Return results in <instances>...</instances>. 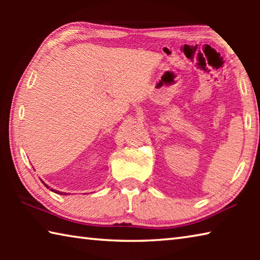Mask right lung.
Listing matches in <instances>:
<instances>
[{"label": "right lung", "instance_id": "add662e5", "mask_svg": "<svg viewBox=\"0 0 260 260\" xmlns=\"http://www.w3.org/2000/svg\"><path fill=\"white\" fill-rule=\"evenodd\" d=\"M47 188H49V187H48V186H46ZM51 190H52V189H51ZM52 191H54V192H57V193H61V192H59V191H57V190H52Z\"/></svg>", "mask_w": 260, "mask_h": 260}]
</instances>
